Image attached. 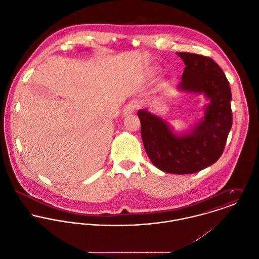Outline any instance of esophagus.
<instances>
[{"label":"esophagus","mask_w":259,"mask_h":259,"mask_svg":"<svg viewBox=\"0 0 259 259\" xmlns=\"http://www.w3.org/2000/svg\"><path fill=\"white\" fill-rule=\"evenodd\" d=\"M137 108H138V104H137L136 101L130 102V103L124 107V109H123V111H122L123 116H126V115H128V114H132L133 112H135V111L137 110Z\"/></svg>","instance_id":"1"}]
</instances>
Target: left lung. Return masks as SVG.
Returning a JSON list of instances; mask_svg holds the SVG:
<instances>
[{
  "label": "left lung",
  "mask_w": 259,
  "mask_h": 259,
  "mask_svg": "<svg viewBox=\"0 0 259 259\" xmlns=\"http://www.w3.org/2000/svg\"><path fill=\"white\" fill-rule=\"evenodd\" d=\"M185 68L179 90L203 94L209 104L203 118L176 136L169 125L147 110L138 111L144 147L151 162L167 174L197 172L219 160L232 125L231 92L221 67L209 57L178 53Z\"/></svg>",
  "instance_id": "1"
}]
</instances>
